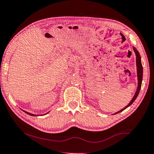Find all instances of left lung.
<instances>
[{"instance_id": "1", "label": "left lung", "mask_w": 154, "mask_h": 154, "mask_svg": "<svg viewBox=\"0 0 154 154\" xmlns=\"http://www.w3.org/2000/svg\"><path fill=\"white\" fill-rule=\"evenodd\" d=\"M133 50L134 51V53H135V55H136V71H137V79H138V87H137V89H136V91L135 92V94H134V96L133 97V98L131 99V101L130 103H128V105H127V106L125 107V108L121 109V110L118 111L116 113H114L113 114H118L119 112H123L124 109H125L126 108H128L129 106H130L131 104L134 103V101H135L136 99L137 98L138 95L139 94V92H140V88H141V85H142V81H143V66H142V63H141V57H140V53H139L138 51H137V49L135 47H134L133 46Z\"/></svg>"}]
</instances>
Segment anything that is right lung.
<instances>
[{"label": "right lung", "mask_w": 154, "mask_h": 154, "mask_svg": "<svg viewBox=\"0 0 154 154\" xmlns=\"http://www.w3.org/2000/svg\"><path fill=\"white\" fill-rule=\"evenodd\" d=\"M24 112H25V113H26L27 114H29V115H31V116H40V115H38V114H31V113H29V112H26V111H24V110H23ZM48 113H46V114H48Z\"/></svg>", "instance_id": "1"}]
</instances>
